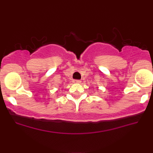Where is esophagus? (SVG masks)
<instances>
[{"label":"esophagus","instance_id":"obj_1","mask_svg":"<svg viewBox=\"0 0 153 153\" xmlns=\"http://www.w3.org/2000/svg\"><path fill=\"white\" fill-rule=\"evenodd\" d=\"M73 82H75V83H79V82H80L81 81H80V80H74V81Z\"/></svg>","mask_w":153,"mask_h":153}]
</instances>
